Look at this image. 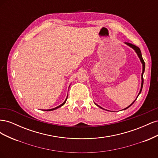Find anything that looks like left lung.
Here are the masks:
<instances>
[{
	"mask_svg": "<svg viewBox=\"0 0 158 158\" xmlns=\"http://www.w3.org/2000/svg\"><path fill=\"white\" fill-rule=\"evenodd\" d=\"M125 44H127V45H128L129 47H131V48H132L135 51V52H136L137 53V55H138V57H139V59H140V61H141V63H142V84H141V89H140V92H139V94H138V95H140V94L141 93V92H142V87H143V84H144V78H143V74H144V70H145V63H144V59H142V53H141V51H140V49H139V47H136V45H132V44H130V43H125ZM138 96H137V98H138ZM136 99L135 100V101H134L130 106H129L128 107H126L125 109H124V110L125 109H128V107H130L134 103V102H135V101H136ZM95 105H96L97 106H98L99 107H100V108H102V109H103L102 107H101L100 106H99L98 105H97L96 103H95Z\"/></svg>",
	"mask_w": 158,
	"mask_h": 158,
	"instance_id": "8db88e82",
	"label": "left lung"
}]
</instances>
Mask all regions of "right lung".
Here are the masks:
<instances>
[{
    "mask_svg": "<svg viewBox=\"0 0 158 158\" xmlns=\"http://www.w3.org/2000/svg\"><path fill=\"white\" fill-rule=\"evenodd\" d=\"M67 98H68V96H67ZM67 98H66V99H65V101L63 103H62L61 105H60V106H58V107H56L55 108H53V109H47V110H44V111H52V110H55V109H58L59 107H61V106H63V105L66 103V99H67Z\"/></svg>",
    "mask_w": 158,
    "mask_h": 158,
    "instance_id": "obj_1",
    "label": "right lung"
}]
</instances>
